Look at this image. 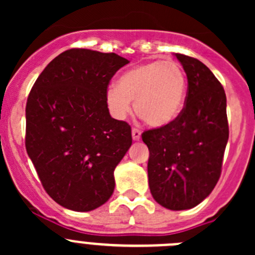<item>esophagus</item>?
<instances>
[{
	"instance_id": "esophagus-1",
	"label": "esophagus",
	"mask_w": 255,
	"mask_h": 255,
	"mask_svg": "<svg viewBox=\"0 0 255 255\" xmlns=\"http://www.w3.org/2000/svg\"><path fill=\"white\" fill-rule=\"evenodd\" d=\"M140 130L138 128H132V138L133 140H139L140 139Z\"/></svg>"
}]
</instances>
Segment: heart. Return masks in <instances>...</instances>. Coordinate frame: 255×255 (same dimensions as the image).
<instances>
[{
  "instance_id": "b5f03b06",
  "label": "heart",
  "mask_w": 255,
  "mask_h": 255,
  "mask_svg": "<svg viewBox=\"0 0 255 255\" xmlns=\"http://www.w3.org/2000/svg\"><path fill=\"white\" fill-rule=\"evenodd\" d=\"M184 69L173 60H153L126 71L118 86H110L107 105L117 118H125L134 100V111L153 127L169 125L179 116L186 96Z\"/></svg>"
}]
</instances>
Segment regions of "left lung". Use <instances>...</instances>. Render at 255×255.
<instances>
[{
  "label": "left lung",
  "instance_id": "obj_1",
  "mask_svg": "<svg viewBox=\"0 0 255 255\" xmlns=\"http://www.w3.org/2000/svg\"><path fill=\"white\" fill-rule=\"evenodd\" d=\"M187 76L184 109L163 127L143 132L149 149L148 180L154 200L174 211L204 201L221 176L228 142L223 86L197 59L175 54Z\"/></svg>",
  "mask_w": 255,
  "mask_h": 255
}]
</instances>
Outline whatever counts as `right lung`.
I'll list each match as a JSON object with an SVG mask.
<instances>
[{
	"label": "right lung",
	"instance_id": "obj_1",
	"mask_svg": "<svg viewBox=\"0 0 255 255\" xmlns=\"http://www.w3.org/2000/svg\"><path fill=\"white\" fill-rule=\"evenodd\" d=\"M129 61L115 53L69 49L35 80L25 106V149L47 194L87 212L115 190L113 171L132 144L130 126L111 117L106 92Z\"/></svg>",
	"mask_w": 255,
	"mask_h": 255
}]
</instances>
